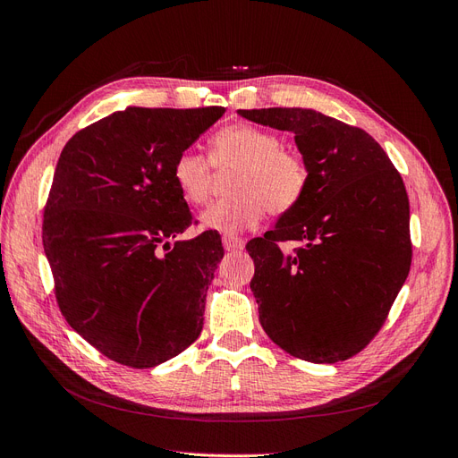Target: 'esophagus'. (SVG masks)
Wrapping results in <instances>:
<instances>
[{
  "instance_id": "34e87169",
  "label": "esophagus",
  "mask_w": 458,
  "mask_h": 458,
  "mask_svg": "<svg viewBox=\"0 0 458 458\" xmlns=\"http://www.w3.org/2000/svg\"><path fill=\"white\" fill-rule=\"evenodd\" d=\"M221 242H224V248H225L227 252L242 250V246H244V241L239 239V237H233V234H224V239H221Z\"/></svg>"
}]
</instances>
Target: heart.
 Wrapping results in <instances>:
<instances>
[{"mask_svg":"<svg viewBox=\"0 0 458 458\" xmlns=\"http://www.w3.org/2000/svg\"><path fill=\"white\" fill-rule=\"evenodd\" d=\"M216 170L234 168L229 192L200 216L202 225L234 234L254 229L266 216H283L306 195L310 170L298 152L281 147V137L250 123H233L210 140L208 158L197 150H182L174 160L172 177L185 202L199 206L208 199Z\"/></svg>","mask_w":458,"mask_h":458,"instance_id":"1","label":"heart"}]
</instances>
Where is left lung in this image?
<instances>
[{"label": "left lung", "mask_w": 458, "mask_h": 458, "mask_svg": "<svg viewBox=\"0 0 458 458\" xmlns=\"http://www.w3.org/2000/svg\"><path fill=\"white\" fill-rule=\"evenodd\" d=\"M239 114L293 131L310 170L300 204L246 244L259 323L303 361H345L378 335L411 269L403 179L367 131L317 110ZM281 242L297 248L284 255Z\"/></svg>", "instance_id": "1"}]
</instances>
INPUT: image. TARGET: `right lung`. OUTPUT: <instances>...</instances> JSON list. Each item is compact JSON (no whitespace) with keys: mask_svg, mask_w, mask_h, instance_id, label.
I'll list each match as a JSON object with an SVG mask.
<instances>
[{"mask_svg":"<svg viewBox=\"0 0 458 458\" xmlns=\"http://www.w3.org/2000/svg\"><path fill=\"white\" fill-rule=\"evenodd\" d=\"M224 106H130L64 145L41 241L66 323L113 361L150 369L200 335L217 231L174 241L195 224L172 165Z\"/></svg>","mask_w":458,"mask_h":458,"instance_id":"add662e5","label":"right lung"}]
</instances>
